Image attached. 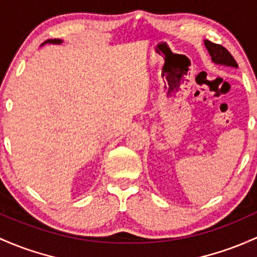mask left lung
Returning <instances> with one entry per match:
<instances>
[{"label":"left lung","mask_w":257,"mask_h":257,"mask_svg":"<svg viewBox=\"0 0 257 257\" xmlns=\"http://www.w3.org/2000/svg\"><path fill=\"white\" fill-rule=\"evenodd\" d=\"M205 47L208 51L211 56V60L215 64H221V66L225 67H233V68H238V64H236L235 60L233 58V56L228 52L227 49H224L223 46L218 44H213V42L205 40L204 41Z\"/></svg>","instance_id":"left-lung-1"}]
</instances>
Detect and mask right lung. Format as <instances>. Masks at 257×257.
I'll return each mask as SVG.
<instances>
[{
  "instance_id": "obj_1",
  "label": "right lung",
  "mask_w": 257,
  "mask_h": 257,
  "mask_svg": "<svg viewBox=\"0 0 257 257\" xmlns=\"http://www.w3.org/2000/svg\"><path fill=\"white\" fill-rule=\"evenodd\" d=\"M63 40H61V39H50V40H46L45 42H42L41 46H44V45L46 44H53V45H61Z\"/></svg>"
}]
</instances>
